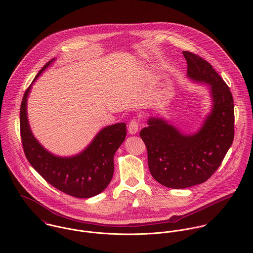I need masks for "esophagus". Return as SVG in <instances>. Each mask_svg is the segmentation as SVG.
<instances>
[{"mask_svg":"<svg viewBox=\"0 0 253 253\" xmlns=\"http://www.w3.org/2000/svg\"><path fill=\"white\" fill-rule=\"evenodd\" d=\"M138 129H139V122H138V120H137V119L133 118V119L130 121L129 126H128L129 134H131V135H135V134H137Z\"/></svg>","mask_w":253,"mask_h":253,"instance_id":"34e87169","label":"esophagus"}]
</instances>
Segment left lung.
<instances>
[{
    "label": "left lung",
    "mask_w": 253,
    "mask_h": 253,
    "mask_svg": "<svg viewBox=\"0 0 253 253\" xmlns=\"http://www.w3.org/2000/svg\"><path fill=\"white\" fill-rule=\"evenodd\" d=\"M187 76L208 86L211 109L202 127L185 134L161 117H150L140 132L152 177L171 189L204 183L221 165L234 140V101L230 88L201 56L184 51Z\"/></svg>",
    "instance_id": "1"
}]
</instances>
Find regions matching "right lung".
<instances>
[{
  "label": "right lung",
  "instance_id": "add662e5",
  "mask_svg": "<svg viewBox=\"0 0 253 253\" xmlns=\"http://www.w3.org/2000/svg\"><path fill=\"white\" fill-rule=\"evenodd\" d=\"M54 59L39 71L32 84ZM32 84L20 105V135L27 160L49 184L62 193L79 199L101 194L112 179L114 154L125 140L126 124L116 123L102 128L88 147L75 155H54L34 137L28 122L27 99Z\"/></svg>",
  "mask_w": 253,
  "mask_h": 253
}]
</instances>
